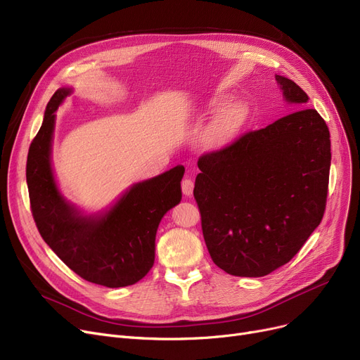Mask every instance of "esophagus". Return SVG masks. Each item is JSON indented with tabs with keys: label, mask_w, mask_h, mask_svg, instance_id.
<instances>
[{
	"label": "esophagus",
	"mask_w": 360,
	"mask_h": 360,
	"mask_svg": "<svg viewBox=\"0 0 360 360\" xmlns=\"http://www.w3.org/2000/svg\"><path fill=\"white\" fill-rule=\"evenodd\" d=\"M193 187H195V184H193V181H192L189 177H186V179L181 181V192H183L184 196H192Z\"/></svg>",
	"instance_id": "obj_1"
}]
</instances>
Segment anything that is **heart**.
<instances>
[{
    "label": "heart",
    "instance_id": "obj_1",
    "mask_svg": "<svg viewBox=\"0 0 360 360\" xmlns=\"http://www.w3.org/2000/svg\"><path fill=\"white\" fill-rule=\"evenodd\" d=\"M217 105V104H215ZM248 115L245 104H233L222 110L203 134V145L210 149L226 146L242 127Z\"/></svg>",
    "mask_w": 360,
    "mask_h": 360
}]
</instances>
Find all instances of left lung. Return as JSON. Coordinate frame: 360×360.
<instances>
[{
  "instance_id": "8db88e82",
  "label": "left lung",
  "mask_w": 360,
  "mask_h": 360,
  "mask_svg": "<svg viewBox=\"0 0 360 360\" xmlns=\"http://www.w3.org/2000/svg\"><path fill=\"white\" fill-rule=\"evenodd\" d=\"M276 80L297 111L198 161L193 196L205 243L214 264L237 277H264L287 264L327 205L328 126L306 108L309 98L293 80Z\"/></svg>"
}]
</instances>
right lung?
Segmentation results:
<instances>
[{"label":"right lung","mask_w":360,"mask_h":360,"mask_svg":"<svg viewBox=\"0 0 360 360\" xmlns=\"http://www.w3.org/2000/svg\"><path fill=\"white\" fill-rule=\"evenodd\" d=\"M70 88L49 99L42 126L32 141L26 181L30 210L45 243L89 283L126 287L142 280L155 261L160 221L181 200L184 167L133 184L112 207L98 215H82L60 193L51 167L56 111Z\"/></svg>","instance_id":"obj_1"}]
</instances>
